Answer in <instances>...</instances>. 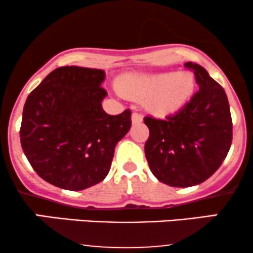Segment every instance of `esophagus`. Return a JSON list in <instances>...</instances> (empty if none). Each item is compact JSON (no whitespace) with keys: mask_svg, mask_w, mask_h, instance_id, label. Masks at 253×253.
Instances as JSON below:
<instances>
[{"mask_svg":"<svg viewBox=\"0 0 253 253\" xmlns=\"http://www.w3.org/2000/svg\"><path fill=\"white\" fill-rule=\"evenodd\" d=\"M141 121H143V117H141V114H139V113H136V112H133L132 113V123L133 124H140Z\"/></svg>","mask_w":253,"mask_h":253,"instance_id":"1","label":"esophagus"}]
</instances>
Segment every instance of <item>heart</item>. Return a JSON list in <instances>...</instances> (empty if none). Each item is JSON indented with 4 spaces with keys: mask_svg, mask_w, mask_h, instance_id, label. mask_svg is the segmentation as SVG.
Returning a JSON list of instances; mask_svg holds the SVG:
<instances>
[{
    "mask_svg": "<svg viewBox=\"0 0 253 253\" xmlns=\"http://www.w3.org/2000/svg\"><path fill=\"white\" fill-rule=\"evenodd\" d=\"M127 96L149 97V109L157 115L176 112L189 100L194 91V80L189 74L162 72L143 76H127L121 84Z\"/></svg>",
    "mask_w": 253,
    "mask_h": 253,
    "instance_id": "b5f03b06",
    "label": "heart"
}]
</instances>
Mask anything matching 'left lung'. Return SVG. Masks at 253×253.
<instances>
[{"instance_id":"obj_1","label":"left lung","mask_w":253,"mask_h":253,"mask_svg":"<svg viewBox=\"0 0 253 253\" xmlns=\"http://www.w3.org/2000/svg\"><path fill=\"white\" fill-rule=\"evenodd\" d=\"M199 90L175 114L145 117L150 135L145 156L158 181L171 187L205 182L219 169L232 144V118L225 90L201 65L184 64Z\"/></svg>"}]
</instances>
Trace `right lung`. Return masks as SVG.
Returning a JSON list of instances; mask_svg holds the SVG:
<instances>
[{"label": "right lung", "instance_id": "right-lung-1", "mask_svg": "<svg viewBox=\"0 0 253 253\" xmlns=\"http://www.w3.org/2000/svg\"><path fill=\"white\" fill-rule=\"evenodd\" d=\"M106 74L98 69L62 66L28 95L20 140L28 162L46 182L83 190L106 178L115 146L130 128V110L102 109Z\"/></svg>", "mask_w": 253, "mask_h": 253}]
</instances>
